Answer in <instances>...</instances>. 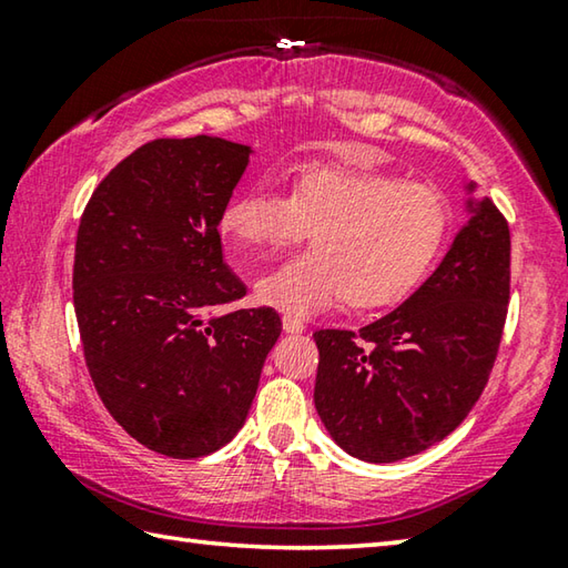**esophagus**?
Here are the masks:
<instances>
[{"label": "esophagus", "mask_w": 568, "mask_h": 568, "mask_svg": "<svg viewBox=\"0 0 568 568\" xmlns=\"http://www.w3.org/2000/svg\"><path fill=\"white\" fill-rule=\"evenodd\" d=\"M283 331L285 333H303L305 323L301 318H295V315H283Z\"/></svg>", "instance_id": "obj_1"}]
</instances>
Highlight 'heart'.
Here are the masks:
<instances>
[{
  "label": "heart",
  "instance_id": "heart-1",
  "mask_svg": "<svg viewBox=\"0 0 568 568\" xmlns=\"http://www.w3.org/2000/svg\"><path fill=\"white\" fill-rule=\"evenodd\" d=\"M446 197L418 180L345 162H307L291 195L267 182L240 190L220 230L245 255L293 245L313 230V245L255 283L257 301L311 315L348 297L358 311L406 301L426 281L446 243Z\"/></svg>",
  "mask_w": 568,
  "mask_h": 568
}]
</instances>
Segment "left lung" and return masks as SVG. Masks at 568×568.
Wrapping results in <instances>:
<instances>
[{
	"label": "left lung",
	"instance_id": "obj_1",
	"mask_svg": "<svg viewBox=\"0 0 568 568\" xmlns=\"http://www.w3.org/2000/svg\"><path fill=\"white\" fill-rule=\"evenodd\" d=\"M511 297V230L484 203L436 273L361 331L325 328L315 408L351 456L390 464L444 440L491 376Z\"/></svg>",
	"mask_w": 568,
	"mask_h": 568
}]
</instances>
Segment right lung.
I'll use <instances>...</instances> for the list:
<instances>
[{
  "label": "right lung",
  "instance_id": "1",
  "mask_svg": "<svg viewBox=\"0 0 568 568\" xmlns=\"http://www.w3.org/2000/svg\"><path fill=\"white\" fill-rule=\"evenodd\" d=\"M247 158L210 134L150 140L80 217L72 287L84 363L112 418L162 456H207L237 434L283 331L273 307L223 313L247 293L217 233Z\"/></svg>",
  "mask_w": 568,
  "mask_h": 568
}]
</instances>
